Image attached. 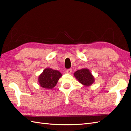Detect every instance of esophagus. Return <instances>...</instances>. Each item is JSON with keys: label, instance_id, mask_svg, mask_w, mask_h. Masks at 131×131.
<instances>
[{"label": "esophagus", "instance_id": "34e87169", "mask_svg": "<svg viewBox=\"0 0 131 131\" xmlns=\"http://www.w3.org/2000/svg\"><path fill=\"white\" fill-rule=\"evenodd\" d=\"M66 72H67V74H71V73H72V69H67V71H66Z\"/></svg>", "mask_w": 131, "mask_h": 131}]
</instances>
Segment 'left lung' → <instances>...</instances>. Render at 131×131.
I'll use <instances>...</instances> for the list:
<instances>
[{"mask_svg": "<svg viewBox=\"0 0 131 131\" xmlns=\"http://www.w3.org/2000/svg\"><path fill=\"white\" fill-rule=\"evenodd\" d=\"M74 75L78 81L85 86H90L94 82V78L89 69L78 70L74 73Z\"/></svg>", "mask_w": 131, "mask_h": 131, "instance_id": "8db88e82", "label": "left lung"}]
</instances>
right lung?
<instances>
[{
    "mask_svg": "<svg viewBox=\"0 0 131 131\" xmlns=\"http://www.w3.org/2000/svg\"><path fill=\"white\" fill-rule=\"evenodd\" d=\"M62 74L56 70L50 68H45L38 77V82L42 88L52 89L56 85Z\"/></svg>",
    "mask_w": 131,
    "mask_h": 131,
    "instance_id": "1",
    "label": "right lung"
}]
</instances>
